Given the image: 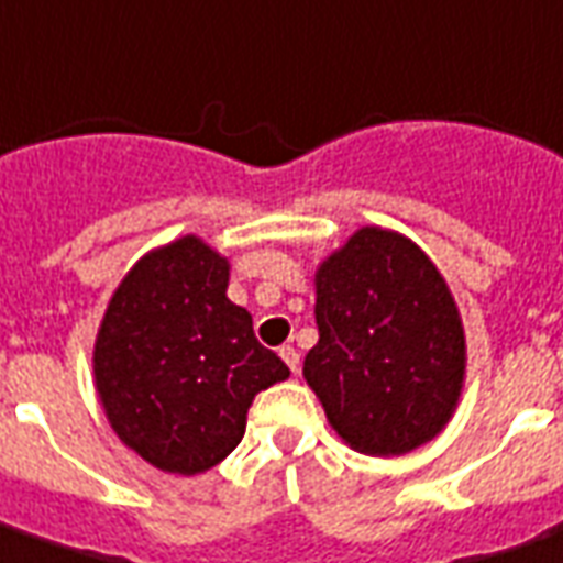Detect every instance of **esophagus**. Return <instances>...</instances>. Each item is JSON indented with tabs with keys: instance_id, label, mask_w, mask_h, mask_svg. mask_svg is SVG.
I'll return each mask as SVG.
<instances>
[{
	"instance_id": "esophagus-1",
	"label": "esophagus",
	"mask_w": 563,
	"mask_h": 563,
	"mask_svg": "<svg viewBox=\"0 0 563 563\" xmlns=\"http://www.w3.org/2000/svg\"><path fill=\"white\" fill-rule=\"evenodd\" d=\"M280 357H283V363H286V366H289L291 372L298 375V368H300V354H298V351L291 349V345H283Z\"/></svg>"
}]
</instances>
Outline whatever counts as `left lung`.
I'll list each match as a JSON object with an SVG mask.
<instances>
[{"label": "left lung", "instance_id": "left-lung-1", "mask_svg": "<svg viewBox=\"0 0 563 563\" xmlns=\"http://www.w3.org/2000/svg\"><path fill=\"white\" fill-rule=\"evenodd\" d=\"M319 342L303 377L351 449L396 457L434 440L466 375L443 274L407 235L363 227L316 272Z\"/></svg>", "mask_w": 563, "mask_h": 563}]
</instances>
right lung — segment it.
<instances>
[{
  "label": "right lung",
  "instance_id": "1",
  "mask_svg": "<svg viewBox=\"0 0 563 563\" xmlns=\"http://www.w3.org/2000/svg\"><path fill=\"white\" fill-rule=\"evenodd\" d=\"M230 263L183 235L129 268L93 345L97 396L114 434L162 472L197 475L242 443L253 396L289 366L227 298Z\"/></svg>",
  "mask_w": 563,
  "mask_h": 563
}]
</instances>
